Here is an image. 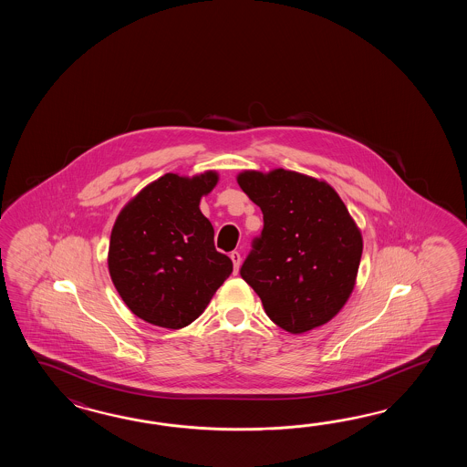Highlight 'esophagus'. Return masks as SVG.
Wrapping results in <instances>:
<instances>
[{
	"instance_id": "34e87169",
	"label": "esophagus",
	"mask_w": 467,
	"mask_h": 467,
	"mask_svg": "<svg viewBox=\"0 0 467 467\" xmlns=\"http://www.w3.org/2000/svg\"><path fill=\"white\" fill-rule=\"evenodd\" d=\"M230 258H232V262H234V272L237 274L238 267H240V264H242V257H240V254H238V252H232V254H230Z\"/></svg>"
}]
</instances>
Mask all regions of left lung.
Masks as SVG:
<instances>
[{"mask_svg":"<svg viewBox=\"0 0 467 467\" xmlns=\"http://www.w3.org/2000/svg\"><path fill=\"white\" fill-rule=\"evenodd\" d=\"M238 185L264 213L240 268L265 314L290 334L327 324L358 278L362 235L337 192L292 170H245Z\"/></svg>","mask_w":467,"mask_h":467,"instance_id":"1","label":"left lung"}]
</instances>
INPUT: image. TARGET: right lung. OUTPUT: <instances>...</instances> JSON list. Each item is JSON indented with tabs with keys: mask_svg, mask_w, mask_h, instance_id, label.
Returning a JSON list of instances; mask_svg holds the SVG:
<instances>
[{
	"mask_svg": "<svg viewBox=\"0 0 467 467\" xmlns=\"http://www.w3.org/2000/svg\"><path fill=\"white\" fill-rule=\"evenodd\" d=\"M217 171L165 173L119 212L111 230L109 277L137 317L165 328L187 327L209 306L234 265L213 244L200 199Z\"/></svg>",
	"mask_w": 467,
	"mask_h": 467,
	"instance_id": "1",
	"label": "right lung"
}]
</instances>
